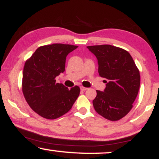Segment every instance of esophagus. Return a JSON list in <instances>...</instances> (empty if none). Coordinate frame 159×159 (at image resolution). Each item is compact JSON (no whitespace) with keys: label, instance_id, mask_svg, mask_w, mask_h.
I'll return each instance as SVG.
<instances>
[{"label":"esophagus","instance_id":"obj_1","mask_svg":"<svg viewBox=\"0 0 159 159\" xmlns=\"http://www.w3.org/2000/svg\"><path fill=\"white\" fill-rule=\"evenodd\" d=\"M80 88H81V90H82V91H85V90H87V87H80Z\"/></svg>","mask_w":159,"mask_h":159}]
</instances>
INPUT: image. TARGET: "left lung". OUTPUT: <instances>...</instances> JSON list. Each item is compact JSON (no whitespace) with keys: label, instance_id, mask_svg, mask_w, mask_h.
Listing matches in <instances>:
<instances>
[{"label":"left lung","instance_id":"8db88e82","mask_svg":"<svg viewBox=\"0 0 159 159\" xmlns=\"http://www.w3.org/2000/svg\"><path fill=\"white\" fill-rule=\"evenodd\" d=\"M97 58L98 73L106 78L104 91L96 90L93 101L96 112L105 119L116 121L131 109L140 88V72L127 51L111 45L87 46Z\"/></svg>","mask_w":159,"mask_h":159}]
</instances>
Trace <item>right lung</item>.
<instances>
[{
    "mask_svg": "<svg viewBox=\"0 0 159 159\" xmlns=\"http://www.w3.org/2000/svg\"><path fill=\"white\" fill-rule=\"evenodd\" d=\"M77 48V45L61 43L44 45L25 62L24 96L29 106L43 117L54 120L66 114L79 96V87L69 90L55 80L65 71L66 56Z\"/></svg>",
    "mask_w": 159,
    "mask_h": 159,
    "instance_id": "obj_1",
    "label": "right lung"
}]
</instances>
